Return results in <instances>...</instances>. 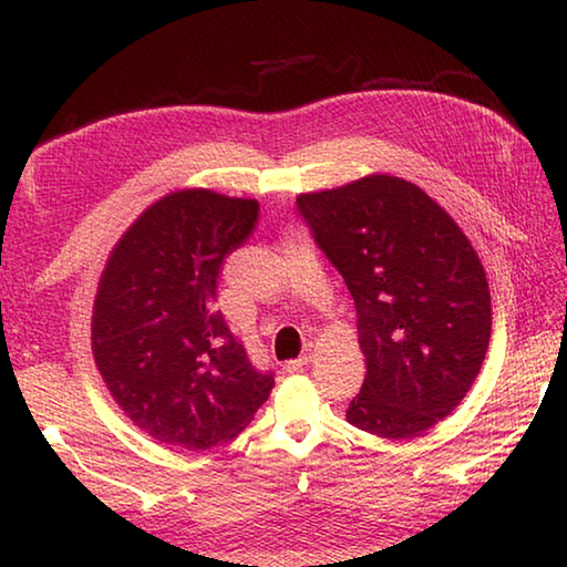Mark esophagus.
Wrapping results in <instances>:
<instances>
[{
  "label": "esophagus",
  "instance_id": "obj_1",
  "mask_svg": "<svg viewBox=\"0 0 567 567\" xmlns=\"http://www.w3.org/2000/svg\"><path fill=\"white\" fill-rule=\"evenodd\" d=\"M310 360H312V354H310V352H307V354H300V358H297V360L285 362V370H287V372H297V370H302L305 364L310 362Z\"/></svg>",
  "mask_w": 567,
  "mask_h": 567
}]
</instances>
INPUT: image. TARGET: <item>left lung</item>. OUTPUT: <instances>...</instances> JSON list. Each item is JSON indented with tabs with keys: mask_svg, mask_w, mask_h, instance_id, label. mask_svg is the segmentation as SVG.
<instances>
[{
	"mask_svg": "<svg viewBox=\"0 0 567 567\" xmlns=\"http://www.w3.org/2000/svg\"><path fill=\"white\" fill-rule=\"evenodd\" d=\"M297 213L358 310L368 372L350 425L388 440L425 433L467 395L491 342L473 245L425 192L390 175L300 195Z\"/></svg>",
	"mask_w": 567,
	"mask_h": 567,
	"instance_id": "1",
	"label": "left lung"
}]
</instances>
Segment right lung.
<instances>
[{
	"label": "right lung",
	"mask_w": 567,
	"mask_h": 567,
	"mask_svg": "<svg viewBox=\"0 0 567 567\" xmlns=\"http://www.w3.org/2000/svg\"><path fill=\"white\" fill-rule=\"evenodd\" d=\"M255 199L209 189L162 197L134 223L104 267L92 350L114 400L159 443L207 450L229 443L270 398L217 310L223 262L252 237Z\"/></svg>",
	"instance_id": "obj_1"
}]
</instances>
